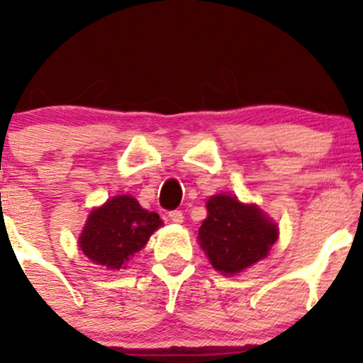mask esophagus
Segmentation results:
<instances>
[{
  "label": "esophagus",
  "mask_w": 363,
  "mask_h": 363,
  "mask_svg": "<svg viewBox=\"0 0 363 363\" xmlns=\"http://www.w3.org/2000/svg\"><path fill=\"white\" fill-rule=\"evenodd\" d=\"M169 216H170V220H172L174 223H182V222H184V215H182L181 210L169 211Z\"/></svg>",
  "instance_id": "34e87169"
}]
</instances>
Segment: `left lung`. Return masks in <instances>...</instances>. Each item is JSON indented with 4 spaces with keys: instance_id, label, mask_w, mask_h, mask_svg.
Instances as JSON below:
<instances>
[{
    "instance_id": "left-lung-1",
    "label": "left lung",
    "mask_w": 363,
    "mask_h": 363,
    "mask_svg": "<svg viewBox=\"0 0 363 363\" xmlns=\"http://www.w3.org/2000/svg\"><path fill=\"white\" fill-rule=\"evenodd\" d=\"M208 216L198 232L201 249L222 274H237L268 256L278 227L256 205L235 196L216 194L206 203Z\"/></svg>"
}]
</instances>
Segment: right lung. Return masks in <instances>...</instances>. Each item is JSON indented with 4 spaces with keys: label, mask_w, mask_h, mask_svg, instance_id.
Listing matches in <instances>:
<instances>
[{
    "label": "right lung",
    "mask_w": 363,
    "mask_h": 363,
    "mask_svg": "<svg viewBox=\"0 0 363 363\" xmlns=\"http://www.w3.org/2000/svg\"><path fill=\"white\" fill-rule=\"evenodd\" d=\"M160 225V216L141 208L133 196H114L90 211L78 245L95 264L121 269Z\"/></svg>",
    "instance_id": "right-lung-1"
}]
</instances>
